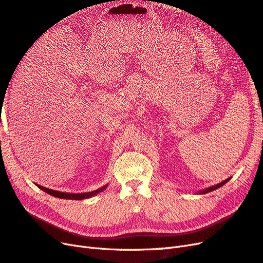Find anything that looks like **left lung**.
I'll return each instance as SVG.
<instances>
[{"instance_id": "1", "label": "left lung", "mask_w": 263, "mask_h": 263, "mask_svg": "<svg viewBox=\"0 0 263 263\" xmlns=\"http://www.w3.org/2000/svg\"><path fill=\"white\" fill-rule=\"evenodd\" d=\"M229 179H230V177H229V178H227L226 181H223V182H221V183H219V184H217V185H214V186L208 187V189L202 190V191H200L199 193H200V194H207V193H209V192H213V191H215V190H217V189H219V187H221L222 185L226 184V183L229 181Z\"/></svg>"}]
</instances>
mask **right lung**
Instances as JSON below:
<instances>
[{
	"label": "right lung",
	"instance_id": "add662e5",
	"mask_svg": "<svg viewBox=\"0 0 263 263\" xmlns=\"http://www.w3.org/2000/svg\"><path fill=\"white\" fill-rule=\"evenodd\" d=\"M39 186V189H41L42 191L46 192L47 194L51 195V196H55L57 198H64V199H76V200H80V199H86L89 197H92L95 195H97L98 193L102 192L103 190H106L107 185L102 186L101 189L93 191V192H89V193H79V194H71V193H64V192H58V191H54V190H49L46 189V187L41 186V185H37Z\"/></svg>",
	"mask_w": 263,
	"mask_h": 263
}]
</instances>
